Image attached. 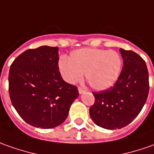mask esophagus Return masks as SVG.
Masks as SVG:
<instances>
[{
	"label": "esophagus",
	"instance_id": "esophagus-1",
	"mask_svg": "<svg viewBox=\"0 0 154 154\" xmlns=\"http://www.w3.org/2000/svg\"><path fill=\"white\" fill-rule=\"evenodd\" d=\"M78 92H79L80 94H84V93H85V90H84L82 88H80V87H79V88H78Z\"/></svg>",
	"mask_w": 154,
	"mask_h": 154
}]
</instances>
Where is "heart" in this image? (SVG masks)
<instances>
[{
  "instance_id": "1",
  "label": "heart",
  "mask_w": 154,
  "mask_h": 154,
  "mask_svg": "<svg viewBox=\"0 0 154 154\" xmlns=\"http://www.w3.org/2000/svg\"><path fill=\"white\" fill-rule=\"evenodd\" d=\"M122 59L119 53L102 49L85 48L72 51L67 59H61L59 70L71 84L85 78L94 90H105L112 87L120 77Z\"/></svg>"
}]
</instances>
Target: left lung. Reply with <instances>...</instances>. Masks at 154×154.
<instances>
[{
	"instance_id": "1",
	"label": "left lung",
	"mask_w": 154,
	"mask_h": 154,
	"mask_svg": "<svg viewBox=\"0 0 154 154\" xmlns=\"http://www.w3.org/2000/svg\"><path fill=\"white\" fill-rule=\"evenodd\" d=\"M123 68L115 85L94 92L95 102L89 114L96 125L109 130L129 125L141 112L147 99L149 81L147 65L134 51L120 50Z\"/></svg>"
}]
</instances>
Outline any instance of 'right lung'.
<instances>
[{
    "mask_svg": "<svg viewBox=\"0 0 154 154\" xmlns=\"http://www.w3.org/2000/svg\"><path fill=\"white\" fill-rule=\"evenodd\" d=\"M58 47L40 46L19 55L9 71V94L17 112L28 124L43 129L62 124L77 87L64 81L58 66Z\"/></svg>",
    "mask_w": 154,
    "mask_h": 154,
    "instance_id": "obj_1",
    "label": "right lung"
}]
</instances>
